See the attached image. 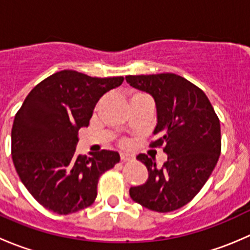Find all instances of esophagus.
<instances>
[{
  "mask_svg": "<svg viewBox=\"0 0 250 250\" xmlns=\"http://www.w3.org/2000/svg\"><path fill=\"white\" fill-rule=\"evenodd\" d=\"M133 160V156L129 153H121V161L122 162H127V161Z\"/></svg>",
  "mask_w": 250,
  "mask_h": 250,
  "instance_id": "34e87169",
  "label": "esophagus"
}]
</instances>
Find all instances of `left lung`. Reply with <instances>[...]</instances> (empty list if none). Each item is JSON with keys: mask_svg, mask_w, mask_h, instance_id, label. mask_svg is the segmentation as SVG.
Returning a JSON list of instances; mask_svg holds the SVG:
<instances>
[{"mask_svg": "<svg viewBox=\"0 0 250 250\" xmlns=\"http://www.w3.org/2000/svg\"><path fill=\"white\" fill-rule=\"evenodd\" d=\"M132 87L152 95L157 109L158 139L168 160L161 168L145 153L137 160L146 166L145 184L133 186L134 202L150 210L167 213L188 204L200 192L221 152L220 121L204 92L175 74L125 76Z\"/></svg>", "mask_w": 250, "mask_h": 250, "instance_id": "8db88e82", "label": "left lung"}]
</instances>
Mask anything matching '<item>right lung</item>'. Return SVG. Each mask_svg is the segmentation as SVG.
I'll return each mask as SVG.
<instances>
[{
  "instance_id": "obj_1",
  "label": "right lung",
  "mask_w": 250,
  "mask_h": 250,
  "mask_svg": "<svg viewBox=\"0 0 250 250\" xmlns=\"http://www.w3.org/2000/svg\"><path fill=\"white\" fill-rule=\"evenodd\" d=\"M123 80L62 70L25 98L12 128V158L21 183L48 210L67 215L89 207L100 175L120 162L116 151L76 155V145L100 98Z\"/></svg>"
}]
</instances>
